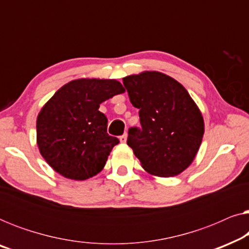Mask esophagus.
Here are the masks:
<instances>
[{
	"label": "esophagus",
	"mask_w": 249,
	"mask_h": 249,
	"mask_svg": "<svg viewBox=\"0 0 249 249\" xmlns=\"http://www.w3.org/2000/svg\"><path fill=\"white\" fill-rule=\"evenodd\" d=\"M127 137H128L127 134H124L122 136H120V142H122V144H124V142H127Z\"/></svg>",
	"instance_id": "esophagus-1"
}]
</instances>
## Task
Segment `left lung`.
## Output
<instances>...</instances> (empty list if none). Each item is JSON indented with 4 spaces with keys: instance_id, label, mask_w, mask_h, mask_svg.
Masks as SVG:
<instances>
[{
    "instance_id": "8db88e82",
    "label": "left lung",
    "mask_w": 249,
    "mask_h": 249,
    "mask_svg": "<svg viewBox=\"0 0 249 249\" xmlns=\"http://www.w3.org/2000/svg\"><path fill=\"white\" fill-rule=\"evenodd\" d=\"M122 80L131 104L139 108L142 125L129 129L128 146L145 171L163 178L178 176L192 164L202 144L198 107L181 84L159 71Z\"/></svg>"
}]
</instances>
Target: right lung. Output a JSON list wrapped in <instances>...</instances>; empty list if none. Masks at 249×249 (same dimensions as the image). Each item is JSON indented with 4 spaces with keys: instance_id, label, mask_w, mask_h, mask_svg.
Returning <instances> with one entry per match:
<instances>
[{
    "instance_id": "add662e5",
    "label": "right lung",
    "mask_w": 249,
    "mask_h": 249,
    "mask_svg": "<svg viewBox=\"0 0 249 249\" xmlns=\"http://www.w3.org/2000/svg\"><path fill=\"white\" fill-rule=\"evenodd\" d=\"M124 93L115 79L81 78L60 88L38 113L37 145L50 166L72 180H86L104 168L119 139L107 134L100 104Z\"/></svg>"
}]
</instances>
